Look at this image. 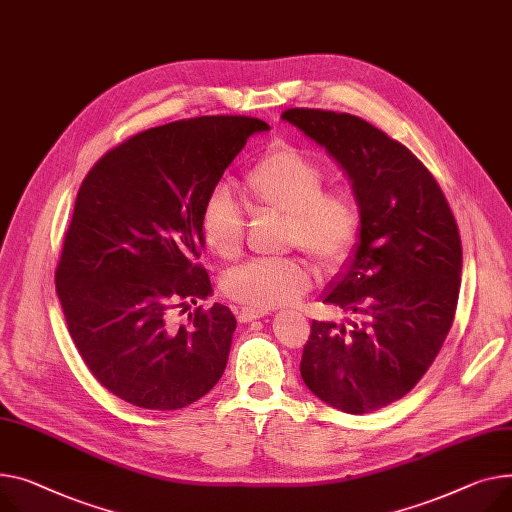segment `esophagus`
<instances>
[{
  "label": "esophagus",
  "mask_w": 512,
  "mask_h": 512,
  "mask_svg": "<svg viewBox=\"0 0 512 512\" xmlns=\"http://www.w3.org/2000/svg\"><path fill=\"white\" fill-rule=\"evenodd\" d=\"M267 311H253V309H241L238 311V321L241 323H249V321H255L259 317H265Z\"/></svg>",
  "instance_id": "1"
}]
</instances>
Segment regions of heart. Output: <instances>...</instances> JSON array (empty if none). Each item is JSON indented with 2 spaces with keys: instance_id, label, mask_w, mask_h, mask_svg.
Listing matches in <instances>:
<instances>
[{
  "instance_id": "obj_1",
  "label": "heart",
  "mask_w": 512,
  "mask_h": 512,
  "mask_svg": "<svg viewBox=\"0 0 512 512\" xmlns=\"http://www.w3.org/2000/svg\"><path fill=\"white\" fill-rule=\"evenodd\" d=\"M325 170L292 144L271 146L243 175L241 189L255 214H282L288 247L311 255L321 269L342 267L360 238L356 199L325 187ZM199 228L203 243L224 261L243 253L247 216L234 197L218 187L201 206ZM311 267L300 257L253 259L230 269L222 292L245 309L269 311L290 304L311 288Z\"/></svg>"
}]
</instances>
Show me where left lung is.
<instances>
[{
    "instance_id": "1",
    "label": "left lung",
    "mask_w": 512,
    "mask_h": 512,
    "mask_svg": "<svg viewBox=\"0 0 512 512\" xmlns=\"http://www.w3.org/2000/svg\"><path fill=\"white\" fill-rule=\"evenodd\" d=\"M282 117L325 146L360 206L354 261L323 298L360 321H313L302 381L335 410L377 412L410 393L445 344L461 286L459 228L430 170L379 127L323 109Z\"/></svg>"
}]
</instances>
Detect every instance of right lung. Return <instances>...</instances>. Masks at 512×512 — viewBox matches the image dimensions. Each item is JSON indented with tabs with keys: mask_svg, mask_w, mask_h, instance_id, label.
I'll use <instances>...</instances> for the list:
<instances>
[{
	"mask_svg": "<svg viewBox=\"0 0 512 512\" xmlns=\"http://www.w3.org/2000/svg\"><path fill=\"white\" fill-rule=\"evenodd\" d=\"M245 115L150 127L102 156L80 185L55 288L67 331L94 379L144 410H181L206 395L228 362V306L170 311L212 294L199 263L206 197L255 131Z\"/></svg>",
	"mask_w": 512,
	"mask_h": 512,
	"instance_id": "right-lung-1",
	"label": "right lung"
}]
</instances>
